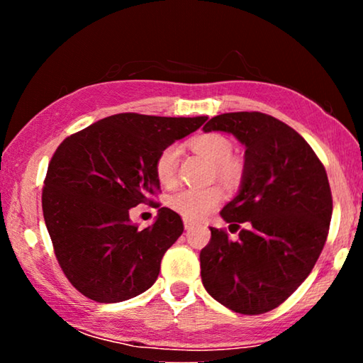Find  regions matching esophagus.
Returning <instances> with one entry per match:
<instances>
[{
	"instance_id": "esophagus-1",
	"label": "esophagus",
	"mask_w": 363,
	"mask_h": 363,
	"mask_svg": "<svg viewBox=\"0 0 363 363\" xmlns=\"http://www.w3.org/2000/svg\"><path fill=\"white\" fill-rule=\"evenodd\" d=\"M184 227H186V229L189 230V229H192V227H194V224L192 223H190V220H184Z\"/></svg>"
}]
</instances>
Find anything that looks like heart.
<instances>
[{
	"mask_svg": "<svg viewBox=\"0 0 363 363\" xmlns=\"http://www.w3.org/2000/svg\"><path fill=\"white\" fill-rule=\"evenodd\" d=\"M190 149L210 160L219 181L225 186H235L242 179V164L232 157L233 145L229 138L218 133L199 134L189 140ZM177 164H179V149L168 145L160 152L155 162V174L162 186H173L176 182ZM224 199V192L219 186L205 189H182L169 196L168 203L176 213L189 220H201L211 211L216 210Z\"/></svg>",
	"mask_w": 363,
	"mask_h": 363,
	"instance_id": "b5f03b06",
	"label": "heart"
}]
</instances>
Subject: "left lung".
<instances>
[{
    "mask_svg": "<svg viewBox=\"0 0 363 363\" xmlns=\"http://www.w3.org/2000/svg\"><path fill=\"white\" fill-rule=\"evenodd\" d=\"M203 130L230 133L247 149L240 192L220 211L229 229H247L233 242L211 227L201 281L230 311L264 314L296 291L322 253L333 211L327 171L301 134L270 115L223 113Z\"/></svg>",
    "mask_w": 363,
    "mask_h": 363,
    "instance_id": "1",
    "label": "left lung"
}]
</instances>
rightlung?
<instances>
[{
    "label": "right lung",
    "instance_id": "1",
    "mask_svg": "<svg viewBox=\"0 0 363 363\" xmlns=\"http://www.w3.org/2000/svg\"><path fill=\"white\" fill-rule=\"evenodd\" d=\"M206 120L118 113L72 134L54 152L43 216L60 269L86 298L120 303L155 284L163 255L184 232L182 219L163 206L155 223L139 229L130 210L155 203L160 152Z\"/></svg>",
    "mask_w": 363,
    "mask_h": 363
}]
</instances>
